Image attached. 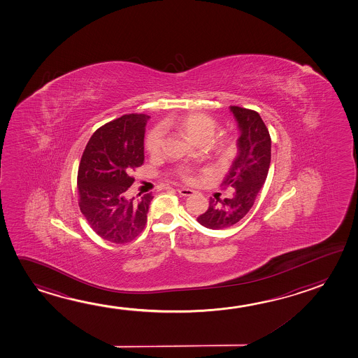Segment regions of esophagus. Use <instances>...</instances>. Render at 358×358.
Here are the masks:
<instances>
[{
	"label": "esophagus",
	"mask_w": 358,
	"mask_h": 358,
	"mask_svg": "<svg viewBox=\"0 0 358 358\" xmlns=\"http://www.w3.org/2000/svg\"><path fill=\"white\" fill-rule=\"evenodd\" d=\"M177 191H178V194H181V196H185V197L196 194L194 189H191V188L180 187Z\"/></svg>",
	"instance_id": "esophagus-1"
}]
</instances>
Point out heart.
<instances>
[{"mask_svg":"<svg viewBox=\"0 0 358 358\" xmlns=\"http://www.w3.org/2000/svg\"><path fill=\"white\" fill-rule=\"evenodd\" d=\"M162 129H176L183 135L187 136L189 141L194 142L199 146L211 147L212 152L216 155H224L229 152L232 148V142L229 138H217L211 141L216 135L218 123L215 118L202 113V112L191 111L183 113L177 117L167 118L162 123ZM164 134L159 129L151 131L146 140V150L151 156H157L162 150ZM180 177L183 181L194 183L197 181V176L194 171L183 169L180 172Z\"/></svg>","mask_w":358,"mask_h":358,"instance_id":"obj_1","label":"heart"}]
</instances>
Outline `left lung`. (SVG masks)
Returning <instances> with one entry per match:
<instances>
[{
  "mask_svg": "<svg viewBox=\"0 0 358 358\" xmlns=\"http://www.w3.org/2000/svg\"><path fill=\"white\" fill-rule=\"evenodd\" d=\"M240 129L238 155L223 178V188H234L232 197L210 199L207 211L197 217L207 229L234 226L251 210L267 178L271 164V136L258 112L231 106Z\"/></svg>",
  "mask_w": 358,
  "mask_h": 358,
  "instance_id": "obj_1",
  "label": "left lung"
}]
</instances>
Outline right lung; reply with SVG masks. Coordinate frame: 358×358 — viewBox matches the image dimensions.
Listing matches in <instances>:
<instances>
[{
	"label": "right lung",
	"mask_w": 358,
	"mask_h": 358,
	"mask_svg": "<svg viewBox=\"0 0 358 358\" xmlns=\"http://www.w3.org/2000/svg\"><path fill=\"white\" fill-rule=\"evenodd\" d=\"M129 113L94 132L83 153L77 173L78 206L90 227L112 243H127L141 234L152 194L127 199L135 178L131 172L143 164L147 120Z\"/></svg>",
	"instance_id": "obj_1"
}]
</instances>
